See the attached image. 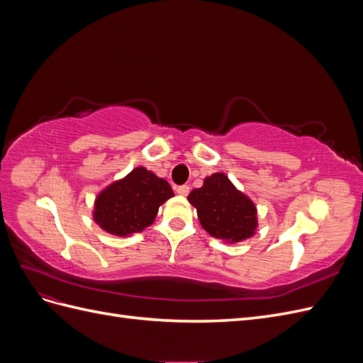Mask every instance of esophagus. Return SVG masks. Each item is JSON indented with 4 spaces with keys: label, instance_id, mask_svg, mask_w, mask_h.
<instances>
[{
    "label": "esophagus",
    "instance_id": "1",
    "mask_svg": "<svg viewBox=\"0 0 363 363\" xmlns=\"http://www.w3.org/2000/svg\"><path fill=\"white\" fill-rule=\"evenodd\" d=\"M175 191H177L179 195L186 196V195L189 194V186L188 184H180V186H177V189H175Z\"/></svg>",
    "mask_w": 363,
    "mask_h": 363
}]
</instances>
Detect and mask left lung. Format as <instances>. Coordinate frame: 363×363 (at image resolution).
<instances>
[{
  "label": "left lung",
  "mask_w": 363,
  "mask_h": 363,
  "mask_svg": "<svg viewBox=\"0 0 363 363\" xmlns=\"http://www.w3.org/2000/svg\"><path fill=\"white\" fill-rule=\"evenodd\" d=\"M188 200L196 207L203 228L213 238L238 242L255 235V204L223 172L207 177L201 188L189 194Z\"/></svg>",
  "instance_id": "obj_1"
}]
</instances>
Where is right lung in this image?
<instances>
[{
    "instance_id": "1",
    "label": "right lung",
    "mask_w": 363,
    "mask_h": 363,
    "mask_svg": "<svg viewBox=\"0 0 363 363\" xmlns=\"http://www.w3.org/2000/svg\"><path fill=\"white\" fill-rule=\"evenodd\" d=\"M172 195L167 180L145 168H136L98 195L95 223L118 236L139 233L152 224L160 204Z\"/></svg>"
}]
</instances>
